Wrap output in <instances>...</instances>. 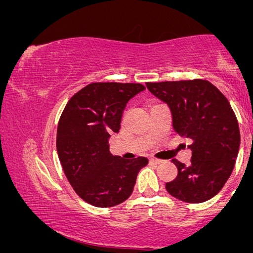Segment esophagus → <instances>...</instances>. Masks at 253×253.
I'll list each match as a JSON object with an SVG mask.
<instances>
[{"instance_id": "esophagus-1", "label": "esophagus", "mask_w": 253, "mask_h": 253, "mask_svg": "<svg viewBox=\"0 0 253 253\" xmlns=\"http://www.w3.org/2000/svg\"><path fill=\"white\" fill-rule=\"evenodd\" d=\"M150 162L156 164V165H159V164H162L164 161H163V159H158V158H154V157H152V158H150Z\"/></svg>"}]
</instances>
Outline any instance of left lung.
<instances>
[{
    "mask_svg": "<svg viewBox=\"0 0 253 253\" xmlns=\"http://www.w3.org/2000/svg\"><path fill=\"white\" fill-rule=\"evenodd\" d=\"M152 95L169 105L176 134L193 141L189 165L173 159L177 175L166 190L180 201L203 203L214 197L232 174L241 134L228 99L206 80L148 83Z\"/></svg>",
    "mask_w": 253,
    "mask_h": 253,
    "instance_id": "obj_1",
    "label": "left lung"
}]
</instances>
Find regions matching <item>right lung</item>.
Returning a JSON list of instances; mask_svg holds the SVG:
<instances>
[{
  "label": "right lung",
  "mask_w": 253,
  "mask_h": 253,
  "mask_svg": "<svg viewBox=\"0 0 253 253\" xmlns=\"http://www.w3.org/2000/svg\"><path fill=\"white\" fill-rule=\"evenodd\" d=\"M145 87L140 84L95 83L67 103L57 128V152L64 173L79 196L97 208L125 202L148 158L124 159L109 151L124 110Z\"/></svg>",
  "instance_id": "right-lung-1"
}]
</instances>
